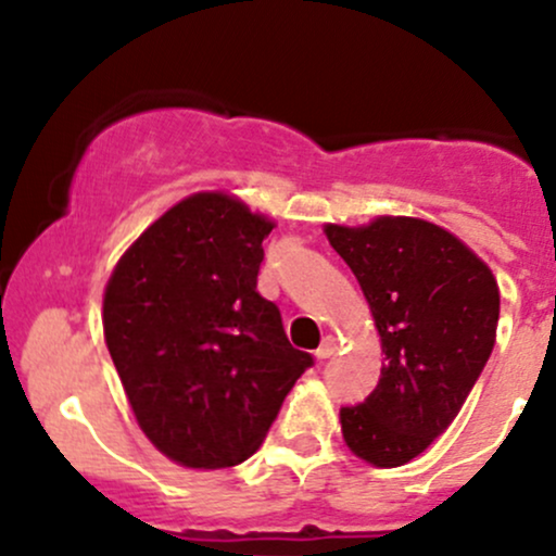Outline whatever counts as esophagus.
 I'll return each mask as SVG.
<instances>
[{
  "label": "esophagus",
  "instance_id": "1",
  "mask_svg": "<svg viewBox=\"0 0 556 556\" xmlns=\"http://www.w3.org/2000/svg\"><path fill=\"white\" fill-rule=\"evenodd\" d=\"M334 350H337V340H334V337H327V340L318 344L316 358L318 361H327V358H331V355H334Z\"/></svg>",
  "mask_w": 556,
  "mask_h": 556
}]
</instances>
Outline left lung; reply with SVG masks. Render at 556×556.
<instances>
[{"label": "left lung", "mask_w": 556, "mask_h": 556, "mask_svg": "<svg viewBox=\"0 0 556 556\" xmlns=\"http://www.w3.org/2000/svg\"><path fill=\"white\" fill-rule=\"evenodd\" d=\"M324 232L358 279L384 353L374 392L340 410L344 444L376 468H397L468 400L494 350L500 287L463 240L426 219L379 216Z\"/></svg>", "instance_id": "1"}]
</instances>
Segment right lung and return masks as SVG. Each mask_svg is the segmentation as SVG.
<instances>
[{"label":"right lung","instance_id":"add662e5","mask_svg":"<svg viewBox=\"0 0 556 556\" xmlns=\"http://www.w3.org/2000/svg\"><path fill=\"white\" fill-rule=\"evenodd\" d=\"M274 222L225 193H195L146 229L104 292V340L138 426L185 468L258 450L314 358L256 290Z\"/></svg>","mask_w":556,"mask_h":556}]
</instances>
